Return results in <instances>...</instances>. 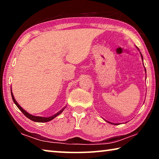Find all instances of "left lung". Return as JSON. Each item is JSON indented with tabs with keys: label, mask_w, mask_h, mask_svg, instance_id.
Segmentation results:
<instances>
[{
	"label": "left lung",
	"mask_w": 159,
	"mask_h": 159,
	"mask_svg": "<svg viewBox=\"0 0 159 159\" xmlns=\"http://www.w3.org/2000/svg\"><path fill=\"white\" fill-rule=\"evenodd\" d=\"M137 48H138V50L139 51V48H138V47H136ZM140 55H141V57H142V61H143V57H142V53L140 52ZM144 70H145V73H146V69H145V68H144ZM106 121L107 122V123H111V124H113V125H119V123H111V122H109V121H107V120H106Z\"/></svg>",
	"instance_id": "8db88e82"
}]
</instances>
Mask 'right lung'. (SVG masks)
<instances>
[{
	"label": "right lung",
	"instance_id": "1",
	"mask_svg": "<svg viewBox=\"0 0 159 159\" xmlns=\"http://www.w3.org/2000/svg\"><path fill=\"white\" fill-rule=\"evenodd\" d=\"M12 89V88H11ZM11 95H12V100L13 102H14V103L16 104V106H17L19 109L20 110V111L23 113L24 115L26 116V117H27L28 118H29V119L33 120V121L34 122H39V123H44V122H48L50 121V120H52L53 118H55L56 116H57L58 115H60L61 112H62L64 109L66 108V107H64V108L61 109L60 111H59L57 113H56L55 114H54L52 116H49V117H42V116H34V115H31L29 114V113H28L27 111H26L25 109H24L22 107H21L20 104H19L17 103V102L15 100V99L14 98V95H13V93L12 92V90H11Z\"/></svg>",
	"mask_w": 159,
	"mask_h": 159
}]
</instances>
